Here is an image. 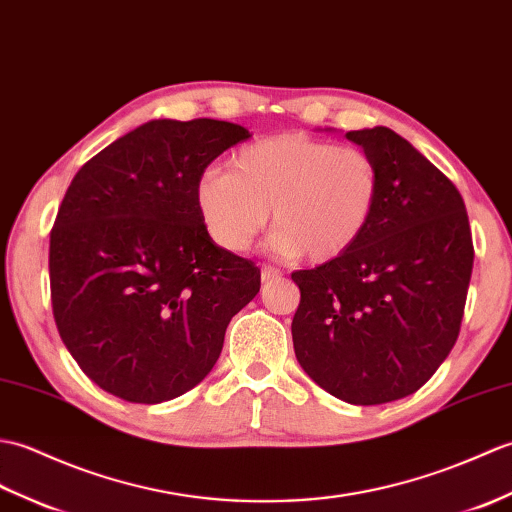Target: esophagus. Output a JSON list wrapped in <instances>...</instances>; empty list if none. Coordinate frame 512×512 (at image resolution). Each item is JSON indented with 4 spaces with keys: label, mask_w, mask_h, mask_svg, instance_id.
<instances>
[{
    "label": "esophagus",
    "mask_w": 512,
    "mask_h": 512,
    "mask_svg": "<svg viewBox=\"0 0 512 512\" xmlns=\"http://www.w3.org/2000/svg\"><path fill=\"white\" fill-rule=\"evenodd\" d=\"M278 278H282V271L278 267L265 265L263 271H260V280H263V282H271V280H278Z\"/></svg>",
    "instance_id": "esophagus-1"
}]
</instances>
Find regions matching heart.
<instances>
[{
	"mask_svg": "<svg viewBox=\"0 0 512 512\" xmlns=\"http://www.w3.org/2000/svg\"><path fill=\"white\" fill-rule=\"evenodd\" d=\"M379 168L359 146L285 133L238 149L230 170L208 168L195 184L212 241L245 252L274 219L271 249L326 263L355 245L379 201Z\"/></svg>",
	"mask_w": 512,
	"mask_h": 512,
	"instance_id": "b5f03b06",
	"label": "heart"
}]
</instances>
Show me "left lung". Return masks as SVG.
I'll use <instances>...</instances> for the list:
<instances>
[{"label": "left lung", "instance_id": "8db88e82", "mask_svg": "<svg viewBox=\"0 0 512 512\" xmlns=\"http://www.w3.org/2000/svg\"><path fill=\"white\" fill-rule=\"evenodd\" d=\"M379 168V201L359 241L293 271V350L328 394L352 405L399 401L425 385L456 344L473 241L462 195L388 127L348 131Z\"/></svg>", "mask_w": 512, "mask_h": 512}]
</instances>
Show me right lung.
Instances as JSON below:
<instances>
[{"instance_id": "obj_1", "label": "right lung", "mask_w": 512, "mask_h": 512, "mask_svg": "<svg viewBox=\"0 0 512 512\" xmlns=\"http://www.w3.org/2000/svg\"><path fill=\"white\" fill-rule=\"evenodd\" d=\"M247 138L223 120H151L72 179L50 232L52 313L105 392L153 405L192 390L258 293L260 269L212 241L195 203L199 175Z\"/></svg>"}]
</instances>
